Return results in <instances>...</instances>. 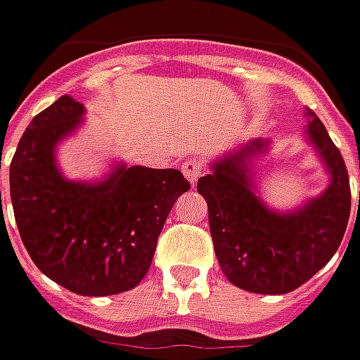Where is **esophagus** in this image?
Instances as JSON below:
<instances>
[{"mask_svg": "<svg viewBox=\"0 0 360 360\" xmlns=\"http://www.w3.org/2000/svg\"><path fill=\"white\" fill-rule=\"evenodd\" d=\"M181 171H183V175H185V179L189 181L191 185H195L197 179L200 177V173H202V161L200 160H187L183 165H181Z\"/></svg>", "mask_w": 360, "mask_h": 360, "instance_id": "esophagus-1", "label": "esophagus"}]
</instances>
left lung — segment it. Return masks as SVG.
Segmentation results:
<instances>
[{
    "instance_id": "8db88e82",
    "label": "left lung",
    "mask_w": 360,
    "mask_h": 360,
    "mask_svg": "<svg viewBox=\"0 0 360 360\" xmlns=\"http://www.w3.org/2000/svg\"><path fill=\"white\" fill-rule=\"evenodd\" d=\"M305 143L321 161L329 183L292 209L268 205L258 169L272 151L270 138L248 139L209 163L197 191L209 207V226L222 274L236 288L280 295L297 290L339 250L351 214L345 161L323 122L305 108ZM360 209V200H359Z\"/></svg>"
}]
</instances>
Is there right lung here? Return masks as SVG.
<instances>
[{
    "mask_svg": "<svg viewBox=\"0 0 360 360\" xmlns=\"http://www.w3.org/2000/svg\"><path fill=\"white\" fill-rule=\"evenodd\" d=\"M84 114L70 96L37 114L9 165V191L37 268L72 293L102 297L143 280L161 229L191 185L179 169L124 161H112L98 179H68L58 146L82 128Z\"/></svg>",
    "mask_w": 360,
    "mask_h": 360,
    "instance_id": "right-lung-1",
    "label": "right lung"
}]
</instances>
